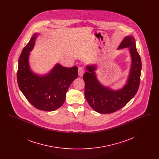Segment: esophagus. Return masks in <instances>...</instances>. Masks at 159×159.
I'll list each match as a JSON object with an SVG mask.
<instances>
[{
	"label": "esophagus",
	"instance_id": "obj_1",
	"mask_svg": "<svg viewBox=\"0 0 159 159\" xmlns=\"http://www.w3.org/2000/svg\"><path fill=\"white\" fill-rule=\"evenodd\" d=\"M84 72V70L83 67H80L78 68V75H79V77H82L83 76Z\"/></svg>",
	"mask_w": 159,
	"mask_h": 159
}]
</instances>
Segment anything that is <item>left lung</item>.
Wrapping results in <instances>:
<instances>
[{"instance_id":"8db88e82","label":"left lung","mask_w":159,"mask_h":159,"mask_svg":"<svg viewBox=\"0 0 159 159\" xmlns=\"http://www.w3.org/2000/svg\"><path fill=\"white\" fill-rule=\"evenodd\" d=\"M126 48L129 49L132 64L127 83L121 89L114 91L101 84L95 72L96 66H86L88 72L83 76L85 83L84 96L92 108L99 113H112L120 110L134 97L138 90L142 64L133 36L125 38L118 49Z\"/></svg>"}]
</instances>
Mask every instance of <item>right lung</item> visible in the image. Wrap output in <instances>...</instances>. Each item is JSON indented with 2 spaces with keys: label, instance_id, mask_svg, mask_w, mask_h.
<instances>
[{
  "label": "right lung",
  "instance_id": "add662e5",
  "mask_svg": "<svg viewBox=\"0 0 159 159\" xmlns=\"http://www.w3.org/2000/svg\"><path fill=\"white\" fill-rule=\"evenodd\" d=\"M36 36L37 33L33 35L19 58L17 82L31 105L39 110L52 111L64 102L70 85L78 77L77 67L67 68L57 64L47 75L34 73L30 68L29 58Z\"/></svg>",
  "mask_w": 159,
  "mask_h": 159
}]
</instances>
